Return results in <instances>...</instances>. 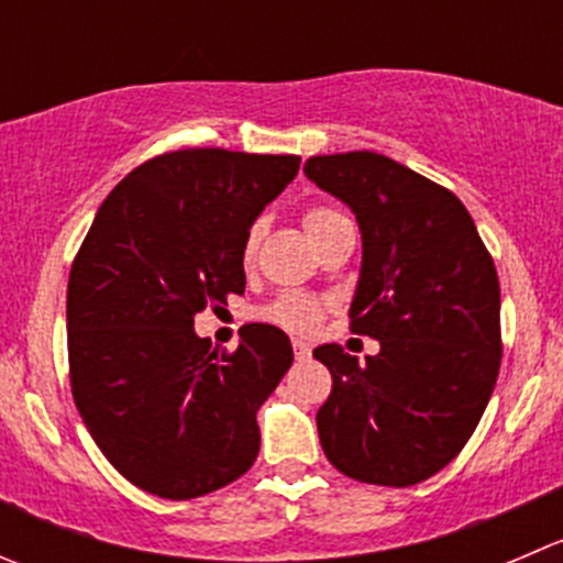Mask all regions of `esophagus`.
Segmentation results:
<instances>
[{"mask_svg": "<svg viewBox=\"0 0 563 563\" xmlns=\"http://www.w3.org/2000/svg\"><path fill=\"white\" fill-rule=\"evenodd\" d=\"M294 357H297V360H308L310 357V346H308V343L294 341Z\"/></svg>", "mask_w": 563, "mask_h": 563, "instance_id": "esophagus-1", "label": "esophagus"}]
</instances>
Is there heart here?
I'll use <instances>...</instances> for the list:
<instances>
[{
	"mask_svg": "<svg viewBox=\"0 0 563 563\" xmlns=\"http://www.w3.org/2000/svg\"><path fill=\"white\" fill-rule=\"evenodd\" d=\"M338 217H343V214H338V211L330 209V206H313V209L305 211V217H302L305 231L313 236L316 231H321L327 222L338 220ZM261 233H264L261 222H253L247 231V236H244V244H242L244 264H250V261L255 258V253H258ZM324 313H327V302H321V299H316L313 294H305V291L277 294L272 302H266L264 308L258 310L261 319L269 321V324H275V327H280V330L294 332V335H310V332L319 330Z\"/></svg>",
	"mask_w": 563,
	"mask_h": 563,
	"instance_id": "heart-1",
	"label": "heart"
}]
</instances>
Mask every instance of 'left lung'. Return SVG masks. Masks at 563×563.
Returning a JSON list of instances; mask_svg holds the SVG:
<instances>
[{
    "instance_id": "left-lung-1",
    "label": "left lung",
    "mask_w": 563,
    "mask_h": 563,
    "mask_svg": "<svg viewBox=\"0 0 563 563\" xmlns=\"http://www.w3.org/2000/svg\"><path fill=\"white\" fill-rule=\"evenodd\" d=\"M305 176L357 217L349 316L379 341L365 363L338 343L313 349L332 374L321 449L354 482L412 487L465 449L493 396L504 354L493 255L451 189L387 156H310Z\"/></svg>"
}]
</instances>
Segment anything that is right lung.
I'll list each match as a JSON object with an SVG mask.
<instances>
[{"label": "right lung", "mask_w": 563, "mask_h": 563, "mask_svg": "<svg viewBox=\"0 0 563 563\" xmlns=\"http://www.w3.org/2000/svg\"><path fill=\"white\" fill-rule=\"evenodd\" d=\"M299 156L170 151L109 192L68 277L70 393L101 454L134 487L209 495L253 467L261 404L291 368V341L244 324L233 352L195 335V313L244 294L242 244Z\"/></svg>", "instance_id": "add662e5"}]
</instances>
